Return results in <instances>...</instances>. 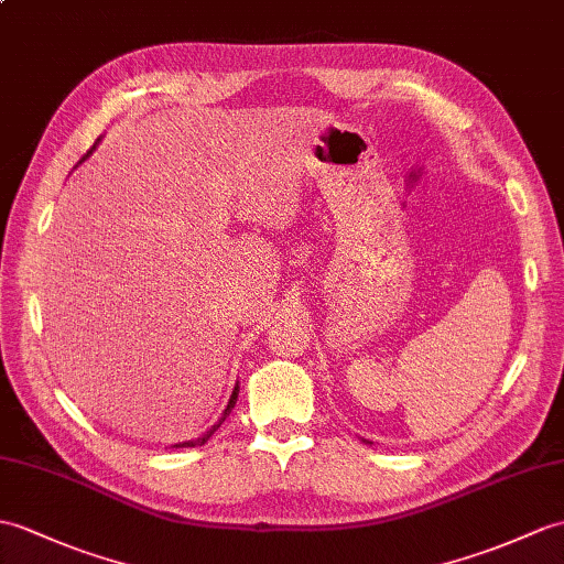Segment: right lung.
<instances>
[{"label":"right lung","instance_id":"1","mask_svg":"<svg viewBox=\"0 0 564 564\" xmlns=\"http://www.w3.org/2000/svg\"><path fill=\"white\" fill-rule=\"evenodd\" d=\"M238 391H240L238 387H235V389H232V397H230V401H228V405H226V411H223V415H220V421H218V423H216V425H214L212 430H208L204 437H199V440H192V442H182V444H175V447H202V444H204V442H206L208 437H212V435H214V432H216V430L220 427V423H223V421H226V417L230 415V411H232V405H235V401H238Z\"/></svg>","mask_w":564,"mask_h":564}]
</instances>
